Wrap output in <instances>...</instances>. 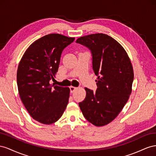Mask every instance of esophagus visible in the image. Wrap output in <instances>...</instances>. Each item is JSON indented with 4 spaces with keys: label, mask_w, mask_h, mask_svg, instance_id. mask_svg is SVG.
Instances as JSON below:
<instances>
[{
    "label": "esophagus",
    "mask_w": 156,
    "mask_h": 156,
    "mask_svg": "<svg viewBox=\"0 0 156 156\" xmlns=\"http://www.w3.org/2000/svg\"><path fill=\"white\" fill-rule=\"evenodd\" d=\"M77 87H74V86H70V93H73L76 90Z\"/></svg>",
    "instance_id": "esophagus-1"
}]
</instances>
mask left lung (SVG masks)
<instances>
[{
  "instance_id": "obj_1",
  "label": "left lung",
  "mask_w": 156,
  "mask_h": 156,
  "mask_svg": "<svg viewBox=\"0 0 156 156\" xmlns=\"http://www.w3.org/2000/svg\"><path fill=\"white\" fill-rule=\"evenodd\" d=\"M76 42L91 50L97 76L96 91L86 87V98L79 106L93 125L106 126L118 116L129 98L134 79L132 64L121 44L107 34H89Z\"/></svg>"
}]
</instances>
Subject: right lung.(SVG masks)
<instances>
[{
  "mask_svg": "<svg viewBox=\"0 0 156 156\" xmlns=\"http://www.w3.org/2000/svg\"><path fill=\"white\" fill-rule=\"evenodd\" d=\"M74 38L47 34L27 49L18 65L17 83L22 103L29 114L43 124H52L63 115L70 89L50 84L58 70L61 53Z\"/></svg>",
  "mask_w": 156,
  "mask_h": 156,
  "instance_id": "obj_1",
  "label": "right lung"
}]
</instances>
